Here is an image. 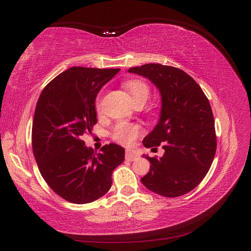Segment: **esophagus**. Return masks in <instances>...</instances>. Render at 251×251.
I'll use <instances>...</instances> for the list:
<instances>
[{"mask_svg": "<svg viewBox=\"0 0 251 251\" xmlns=\"http://www.w3.org/2000/svg\"><path fill=\"white\" fill-rule=\"evenodd\" d=\"M139 158V155L136 153V151H131V150H127L126 151V159L128 161H135L137 160V159Z\"/></svg>", "mask_w": 251, "mask_h": 251, "instance_id": "1", "label": "esophagus"}]
</instances>
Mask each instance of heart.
Masks as SVG:
<instances>
[{
	"label": "heart",
	"instance_id": "1",
	"mask_svg": "<svg viewBox=\"0 0 251 251\" xmlns=\"http://www.w3.org/2000/svg\"><path fill=\"white\" fill-rule=\"evenodd\" d=\"M125 87L127 90V92L130 93L133 101L137 98H146V100H148L150 95V89L148 85L141 80H130L125 83ZM100 104H98L97 109L100 110ZM140 131L141 128L138 125L121 121L114 127L113 139L120 144H124V146H130L137 138Z\"/></svg>",
	"mask_w": 251,
	"mask_h": 251
}]
</instances>
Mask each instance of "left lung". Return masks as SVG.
Wrapping results in <instances>:
<instances>
[{
	"label": "left lung",
	"instance_id": "8db88e82",
	"mask_svg": "<svg viewBox=\"0 0 251 251\" xmlns=\"http://www.w3.org/2000/svg\"><path fill=\"white\" fill-rule=\"evenodd\" d=\"M127 72L150 79L161 96L158 124L142 142L146 148L161 144L164 154L160 158L143 155L151 166L142 184L168 198L185 195L206 176L216 154L215 120L207 97L178 68L146 64Z\"/></svg>",
	"mask_w": 251,
	"mask_h": 251
}]
</instances>
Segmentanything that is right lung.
Listing matches in <instances>:
<instances>
[{
  "instance_id": "1",
  "label": "right lung",
  "mask_w": 251,
  "mask_h": 251,
  "mask_svg": "<svg viewBox=\"0 0 251 251\" xmlns=\"http://www.w3.org/2000/svg\"><path fill=\"white\" fill-rule=\"evenodd\" d=\"M119 70L70 68L52 79L37 100L33 155L47 184L71 203H90L107 194L113 171L125 160L118 144H105L95 154L82 140L97 123L98 92Z\"/></svg>"
}]
</instances>
